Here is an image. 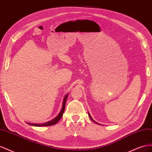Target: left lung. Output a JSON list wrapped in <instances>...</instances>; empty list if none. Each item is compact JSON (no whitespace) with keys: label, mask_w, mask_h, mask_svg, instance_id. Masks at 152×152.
Wrapping results in <instances>:
<instances>
[{"label":"left lung","mask_w":152,"mask_h":152,"mask_svg":"<svg viewBox=\"0 0 152 152\" xmlns=\"http://www.w3.org/2000/svg\"><path fill=\"white\" fill-rule=\"evenodd\" d=\"M88 115H89V117H90V118H91V120H92V121H93V122H95V123H96V124H98V123H97V122H95V121H94V120H93V118H92V117H91V115H90V114H89V113H88Z\"/></svg>","instance_id":"left-lung-1"}]
</instances>
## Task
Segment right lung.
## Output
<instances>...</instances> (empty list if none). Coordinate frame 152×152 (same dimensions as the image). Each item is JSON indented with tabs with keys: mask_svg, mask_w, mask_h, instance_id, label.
Segmentation results:
<instances>
[{
	"mask_svg": "<svg viewBox=\"0 0 152 152\" xmlns=\"http://www.w3.org/2000/svg\"><path fill=\"white\" fill-rule=\"evenodd\" d=\"M68 96V94H66L65 96V97L63 98V104H62V108L60 112L58 115V116H56L53 120L50 121L49 122H47L44 124H32V123H30V122H27V124H29L30 126H36V127H43V126H53V125H55L60 119L61 118L63 114L64 111H65V104H66V101L67 99V97Z\"/></svg>",
	"mask_w": 152,
	"mask_h": 152,
	"instance_id": "1",
	"label": "right lung"
}]
</instances>
